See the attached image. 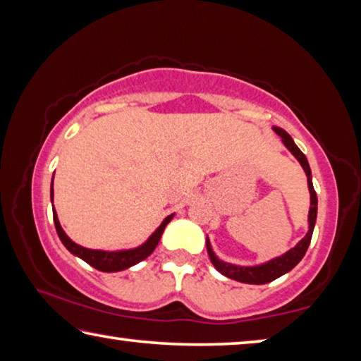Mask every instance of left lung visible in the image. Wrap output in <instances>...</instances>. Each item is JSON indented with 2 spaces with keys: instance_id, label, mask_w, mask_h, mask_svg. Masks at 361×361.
<instances>
[{
  "instance_id": "left-lung-1",
  "label": "left lung",
  "mask_w": 361,
  "mask_h": 361,
  "mask_svg": "<svg viewBox=\"0 0 361 361\" xmlns=\"http://www.w3.org/2000/svg\"><path fill=\"white\" fill-rule=\"evenodd\" d=\"M274 132H276L277 135L282 138L283 145L291 151V154L298 159L299 164H301V167L304 169L305 175H307V186H309V192H310L309 231H307V234L304 235V239L299 242L296 247H293L285 255L279 256V258H274V259L267 261V262H264V264H259V266H235V264H229V262L218 259V256L213 253L210 240L207 239V252H209L212 264L215 266L216 271L221 272L223 276L229 277L232 280H237V282H242V283H252V285L269 283V282H272V280L279 279L280 276H283V274L290 272L291 269L304 258L305 252H307L310 239H312L315 219H317V194H315V189L312 185V172H310L307 157L304 156V152L298 148L296 143L293 142V138L283 129H280V127H274Z\"/></svg>"
}]
</instances>
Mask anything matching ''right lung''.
I'll list each match as a JSON object with an SVG mask.
<instances>
[{
  "mask_svg": "<svg viewBox=\"0 0 361 361\" xmlns=\"http://www.w3.org/2000/svg\"><path fill=\"white\" fill-rule=\"evenodd\" d=\"M52 183H54V178H52ZM52 199H54V188L51 186V200ZM52 213H54V224H56L57 234L63 245L66 247V250H68V252L75 256H78V258H81L82 261L87 262V264H90L95 269H99V271H102V272L124 271V269L135 266L137 262L143 261L145 258H148V256L154 252V248L157 247L159 240H161V235H162L164 229H166V226L172 221V218H173V213H172V215H169L166 219H164L162 224L159 226L154 232H152L149 239L146 240L143 245H140L137 248H130V250H119V252H105V250L85 248V247H81V245H78V243L73 242L70 237L65 234L62 226H60L56 209H52Z\"/></svg>",
  "mask_w": 361,
  "mask_h": 361,
  "instance_id": "1",
  "label": "right lung"
}]
</instances>
